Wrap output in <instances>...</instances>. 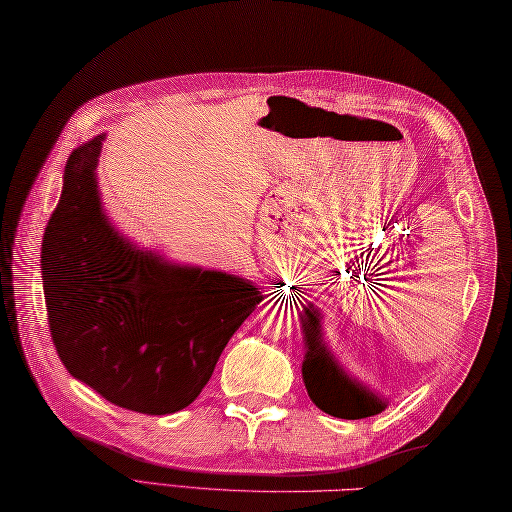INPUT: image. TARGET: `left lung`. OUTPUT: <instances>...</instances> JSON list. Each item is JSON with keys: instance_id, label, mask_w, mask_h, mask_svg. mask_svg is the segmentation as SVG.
Listing matches in <instances>:
<instances>
[{"instance_id": "obj_1", "label": "left lung", "mask_w": 512, "mask_h": 512, "mask_svg": "<svg viewBox=\"0 0 512 512\" xmlns=\"http://www.w3.org/2000/svg\"><path fill=\"white\" fill-rule=\"evenodd\" d=\"M312 318L314 323H318L316 316ZM303 379H305V388H307V394H310V399L323 412L332 414V417L363 419V417H372V414H379L385 408V403L381 399H376L372 392L361 388L359 383L352 381L343 370H339V365L334 363L330 352L321 345L318 330L307 336Z\"/></svg>"}]
</instances>
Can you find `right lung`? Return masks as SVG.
<instances>
[{
    "instance_id": "1",
    "label": "right lung",
    "mask_w": 512,
    "mask_h": 512,
    "mask_svg": "<svg viewBox=\"0 0 512 512\" xmlns=\"http://www.w3.org/2000/svg\"><path fill=\"white\" fill-rule=\"evenodd\" d=\"M104 136L77 147L42 243L53 345L75 379L142 414L187 408L263 294L243 278L169 265L124 243L102 214Z\"/></svg>"
}]
</instances>
